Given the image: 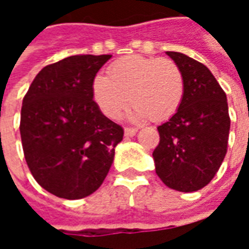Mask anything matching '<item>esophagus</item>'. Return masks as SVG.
I'll return each instance as SVG.
<instances>
[{
    "mask_svg": "<svg viewBox=\"0 0 249 249\" xmlns=\"http://www.w3.org/2000/svg\"><path fill=\"white\" fill-rule=\"evenodd\" d=\"M137 133V129L136 128H125L124 129V135L126 137H132V136H135Z\"/></svg>",
    "mask_w": 249,
    "mask_h": 249,
    "instance_id": "obj_1",
    "label": "esophagus"
}]
</instances>
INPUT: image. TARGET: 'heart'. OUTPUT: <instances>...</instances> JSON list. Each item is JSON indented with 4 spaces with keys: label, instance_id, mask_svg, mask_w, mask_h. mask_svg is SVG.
<instances>
[{
    "label": "heart",
    "instance_id": "heart-1",
    "mask_svg": "<svg viewBox=\"0 0 249 249\" xmlns=\"http://www.w3.org/2000/svg\"><path fill=\"white\" fill-rule=\"evenodd\" d=\"M93 97L109 119H119L130 97L132 119L164 121L181 105L184 77L169 58L124 57L109 66L108 77L93 80Z\"/></svg>",
    "mask_w": 249,
    "mask_h": 249
}]
</instances>
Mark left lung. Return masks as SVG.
<instances>
[{"instance_id": "obj_1", "label": "left lung", "mask_w": 249, "mask_h": 249, "mask_svg": "<svg viewBox=\"0 0 249 249\" xmlns=\"http://www.w3.org/2000/svg\"><path fill=\"white\" fill-rule=\"evenodd\" d=\"M184 77L178 112L157 130L156 173L167 187L195 192L214 178L224 160L231 120L224 90L208 68L178 52H167Z\"/></svg>"}]
</instances>
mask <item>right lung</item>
Instances as JSON below:
<instances>
[{"instance_id": "obj_1", "label": "right lung", "mask_w": 249, "mask_h": 249, "mask_svg": "<svg viewBox=\"0 0 249 249\" xmlns=\"http://www.w3.org/2000/svg\"><path fill=\"white\" fill-rule=\"evenodd\" d=\"M110 54H81L42 68L21 108L19 133L30 172L45 191L77 200L107 178L124 130L93 101V80Z\"/></svg>"}]
</instances>
